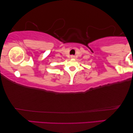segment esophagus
<instances>
[{
  "mask_svg": "<svg viewBox=\"0 0 133 133\" xmlns=\"http://www.w3.org/2000/svg\"><path fill=\"white\" fill-rule=\"evenodd\" d=\"M71 58H75V56L74 55H71Z\"/></svg>",
  "mask_w": 133,
  "mask_h": 133,
  "instance_id": "obj_1",
  "label": "esophagus"
}]
</instances>
